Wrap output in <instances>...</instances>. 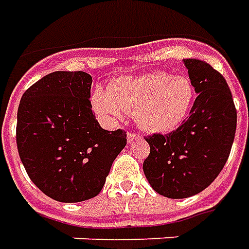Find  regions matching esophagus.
I'll use <instances>...</instances> for the list:
<instances>
[{
	"instance_id": "obj_1",
	"label": "esophagus",
	"mask_w": 249,
	"mask_h": 249,
	"mask_svg": "<svg viewBox=\"0 0 249 249\" xmlns=\"http://www.w3.org/2000/svg\"><path fill=\"white\" fill-rule=\"evenodd\" d=\"M138 138H141L138 134H135V133H128L127 134V142H128V143H131L133 141H135V139H138Z\"/></svg>"
}]
</instances>
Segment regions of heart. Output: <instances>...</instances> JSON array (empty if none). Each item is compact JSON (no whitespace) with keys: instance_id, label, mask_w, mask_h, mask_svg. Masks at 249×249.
<instances>
[{"instance_id":"b5f03b06","label":"heart","mask_w":249,"mask_h":249,"mask_svg":"<svg viewBox=\"0 0 249 249\" xmlns=\"http://www.w3.org/2000/svg\"><path fill=\"white\" fill-rule=\"evenodd\" d=\"M193 99L189 79L156 72L118 79L110 83L107 92L96 89L91 102L96 114L106 119L135 114L137 124L144 131L169 133L186 118Z\"/></svg>"}]
</instances>
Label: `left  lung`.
Instances as JSON below:
<instances>
[{
  "label": "left lung",
  "instance_id": "obj_1",
  "mask_svg": "<svg viewBox=\"0 0 249 249\" xmlns=\"http://www.w3.org/2000/svg\"><path fill=\"white\" fill-rule=\"evenodd\" d=\"M184 64L198 93L189 118L172 133L146 137L144 176L167 198H188L212 184L228 160L237 122L223 75L201 60L185 59Z\"/></svg>",
  "mask_w": 249,
  "mask_h": 249
}]
</instances>
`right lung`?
<instances>
[{
    "label": "right lung",
    "instance_id": "right-lung-1",
    "mask_svg": "<svg viewBox=\"0 0 249 249\" xmlns=\"http://www.w3.org/2000/svg\"><path fill=\"white\" fill-rule=\"evenodd\" d=\"M92 77L52 72L26 89L17 111V149L32 182L60 202L99 195L126 146L123 130L107 131L92 114Z\"/></svg>",
    "mask_w": 249,
    "mask_h": 249
}]
</instances>
